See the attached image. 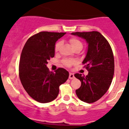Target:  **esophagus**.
I'll return each instance as SVG.
<instances>
[{"instance_id": "esophagus-1", "label": "esophagus", "mask_w": 129, "mask_h": 129, "mask_svg": "<svg viewBox=\"0 0 129 129\" xmlns=\"http://www.w3.org/2000/svg\"><path fill=\"white\" fill-rule=\"evenodd\" d=\"M75 78V76H74V74L72 73H70V75H69V78L70 79H73V78Z\"/></svg>"}]
</instances>
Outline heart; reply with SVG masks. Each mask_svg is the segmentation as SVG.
<instances>
[{
  "label": "heart",
  "mask_w": 129,
  "mask_h": 129,
  "mask_svg": "<svg viewBox=\"0 0 129 129\" xmlns=\"http://www.w3.org/2000/svg\"><path fill=\"white\" fill-rule=\"evenodd\" d=\"M69 41H70V43L71 45H72V47H73V49L75 48V47H76L77 46H78V45H82L81 42L79 40H78L77 39H76V38H71V39H70ZM61 42H57L56 44V45H55V51H58L60 47H61ZM75 62V61H74V60L67 59V60H64V61H63V64L65 66H67V67H70V66H72V64H73Z\"/></svg>",
  "instance_id": "1"
}]
</instances>
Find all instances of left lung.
Here are the masks:
<instances>
[{
  "mask_svg": "<svg viewBox=\"0 0 129 129\" xmlns=\"http://www.w3.org/2000/svg\"><path fill=\"white\" fill-rule=\"evenodd\" d=\"M71 34L84 39L88 45L82 63L89 73L86 77L80 73L75 74L81 82L76 94L84 102L94 103L107 92L112 82L115 70L112 49L107 40L98 31Z\"/></svg>",
  "mask_w": 129,
  "mask_h": 129,
  "instance_id": "8db88e82",
  "label": "left lung"
}]
</instances>
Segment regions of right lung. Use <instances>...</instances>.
<instances>
[{
    "mask_svg": "<svg viewBox=\"0 0 129 129\" xmlns=\"http://www.w3.org/2000/svg\"><path fill=\"white\" fill-rule=\"evenodd\" d=\"M66 33L41 31L29 38L22 50L19 75L24 90L41 103H49L58 95L59 87L69 77L65 69L49 72L47 61L55 54V44Z\"/></svg>",
    "mask_w": 129,
    "mask_h": 129,
    "instance_id": "right-lung-1",
    "label": "right lung"
}]
</instances>
